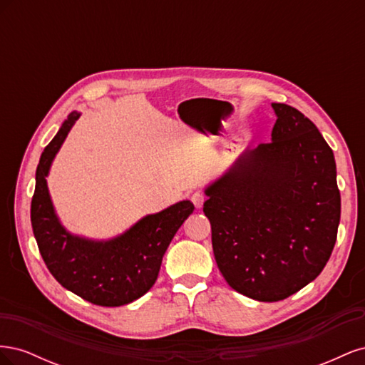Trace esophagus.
<instances>
[{
  "instance_id": "obj_1",
  "label": "esophagus",
  "mask_w": 365,
  "mask_h": 365,
  "mask_svg": "<svg viewBox=\"0 0 365 365\" xmlns=\"http://www.w3.org/2000/svg\"><path fill=\"white\" fill-rule=\"evenodd\" d=\"M190 200L196 208H201L205 202V195L202 192H195V193H192Z\"/></svg>"
}]
</instances>
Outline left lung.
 <instances>
[{
  "label": "left lung",
  "mask_w": 365,
  "mask_h": 365,
  "mask_svg": "<svg viewBox=\"0 0 365 365\" xmlns=\"http://www.w3.org/2000/svg\"><path fill=\"white\" fill-rule=\"evenodd\" d=\"M272 108V141L242 153L204 202L219 271L259 302L284 300L318 277L341 216L332 149L298 109Z\"/></svg>",
  "instance_id": "obj_1"
}]
</instances>
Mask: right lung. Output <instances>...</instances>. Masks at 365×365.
Returning a JSON list of instances; mask_svg holds the SVG:
<instances>
[{
	"label": "right lung",
	"mask_w": 365,
	"mask_h": 365,
	"mask_svg": "<svg viewBox=\"0 0 365 365\" xmlns=\"http://www.w3.org/2000/svg\"><path fill=\"white\" fill-rule=\"evenodd\" d=\"M77 118V113L68 115L41 155L30 210L33 235L48 271L65 289L97 306H123L155 283L165 250L195 205L181 201L143 217L125 235L108 242L70 235L54 213L46 176Z\"/></svg>",
	"instance_id": "right-lung-1"
}]
</instances>
